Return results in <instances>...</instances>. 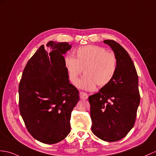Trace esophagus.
<instances>
[{
  "label": "esophagus",
  "mask_w": 156,
  "mask_h": 156,
  "mask_svg": "<svg viewBox=\"0 0 156 156\" xmlns=\"http://www.w3.org/2000/svg\"><path fill=\"white\" fill-rule=\"evenodd\" d=\"M80 98L82 99H87V98H88V95L85 92H83V91H80Z\"/></svg>",
  "instance_id": "esophagus-1"
}]
</instances>
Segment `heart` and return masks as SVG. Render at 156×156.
Wrapping results in <instances>:
<instances>
[{
  "label": "heart",
  "instance_id": "heart-1",
  "mask_svg": "<svg viewBox=\"0 0 156 156\" xmlns=\"http://www.w3.org/2000/svg\"><path fill=\"white\" fill-rule=\"evenodd\" d=\"M76 57H65V65L70 82L76 84L83 70L85 75L78 83V87L93 90L96 86H107L113 79L117 68L115 55L98 46L87 45L76 51Z\"/></svg>",
  "mask_w": 156,
  "mask_h": 156
}]
</instances>
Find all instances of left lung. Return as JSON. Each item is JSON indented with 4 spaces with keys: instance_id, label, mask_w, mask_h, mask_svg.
<instances>
[{
    "instance_id": "8db88e82",
    "label": "left lung",
    "mask_w": 156,
    "mask_h": 156,
    "mask_svg": "<svg viewBox=\"0 0 156 156\" xmlns=\"http://www.w3.org/2000/svg\"><path fill=\"white\" fill-rule=\"evenodd\" d=\"M103 43L113 50L117 68L112 81L88 98L91 131L102 140L116 142L134 126L140 100L138 78L127 51L113 40Z\"/></svg>"
}]
</instances>
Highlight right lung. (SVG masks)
<instances>
[{
    "label": "right lung",
    "instance_id": "1",
    "mask_svg": "<svg viewBox=\"0 0 156 156\" xmlns=\"http://www.w3.org/2000/svg\"><path fill=\"white\" fill-rule=\"evenodd\" d=\"M27 62L19 84V107L27 130L37 140L53 144L70 132L71 113L79 91L69 81L65 55L72 45L50 41Z\"/></svg>",
    "mask_w": 156,
    "mask_h": 156
}]
</instances>
